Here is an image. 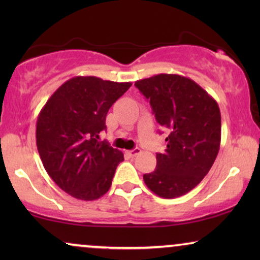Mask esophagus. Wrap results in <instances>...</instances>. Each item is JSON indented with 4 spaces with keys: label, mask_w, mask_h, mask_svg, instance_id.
I'll list each match as a JSON object with an SVG mask.
<instances>
[{
    "label": "esophagus",
    "mask_w": 260,
    "mask_h": 260,
    "mask_svg": "<svg viewBox=\"0 0 260 260\" xmlns=\"http://www.w3.org/2000/svg\"><path fill=\"white\" fill-rule=\"evenodd\" d=\"M141 152V149L140 148H135V149H133V150H129V151H126V154L130 156V157H135V156H137L138 154H140Z\"/></svg>",
    "instance_id": "1"
}]
</instances>
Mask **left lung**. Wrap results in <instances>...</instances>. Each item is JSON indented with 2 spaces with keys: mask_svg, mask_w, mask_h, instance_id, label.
<instances>
[{
  "mask_svg": "<svg viewBox=\"0 0 260 260\" xmlns=\"http://www.w3.org/2000/svg\"><path fill=\"white\" fill-rule=\"evenodd\" d=\"M168 131L167 148L156 154V169L144 174L158 197H182L201 182L214 163L221 140L218 103L200 85L179 74L161 73L135 83Z\"/></svg>",
  "mask_w": 260,
  "mask_h": 260,
  "instance_id": "obj_1",
  "label": "left lung"
}]
</instances>
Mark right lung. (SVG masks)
Wrapping results in <instances>:
<instances>
[{"instance_id":"obj_1","label":"right lung","mask_w":260,"mask_h":260,"mask_svg":"<svg viewBox=\"0 0 260 260\" xmlns=\"http://www.w3.org/2000/svg\"><path fill=\"white\" fill-rule=\"evenodd\" d=\"M131 83L74 77L51 95L39 113L37 145L46 172L71 197L93 201L110 189L124 155L99 134L106 113Z\"/></svg>"}]
</instances>
